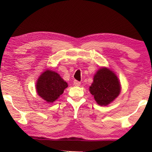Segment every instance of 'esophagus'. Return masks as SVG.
<instances>
[{"instance_id": "esophagus-1", "label": "esophagus", "mask_w": 152, "mask_h": 152, "mask_svg": "<svg viewBox=\"0 0 152 152\" xmlns=\"http://www.w3.org/2000/svg\"><path fill=\"white\" fill-rule=\"evenodd\" d=\"M74 86H78L80 85V82H79L78 80H74Z\"/></svg>"}]
</instances>
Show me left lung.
Returning <instances> with one entry per match:
<instances>
[{
	"label": "left lung",
	"instance_id": "obj_1",
	"mask_svg": "<svg viewBox=\"0 0 152 152\" xmlns=\"http://www.w3.org/2000/svg\"><path fill=\"white\" fill-rule=\"evenodd\" d=\"M121 91L119 82L115 74L109 69H100L94 76L90 92L99 105L106 106L114 101Z\"/></svg>",
	"mask_w": 152,
	"mask_h": 152
}]
</instances>
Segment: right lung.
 I'll use <instances>...</instances> for the list:
<instances>
[{
    "label": "right lung",
    "mask_w": 152,
    "mask_h": 152,
    "mask_svg": "<svg viewBox=\"0 0 152 152\" xmlns=\"http://www.w3.org/2000/svg\"><path fill=\"white\" fill-rule=\"evenodd\" d=\"M68 84L55 72L46 70L38 78L36 88L39 96L48 102L55 101L63 93Z\"/></svg>",
    "instance_id": "obj_1"
}]
</instances>
